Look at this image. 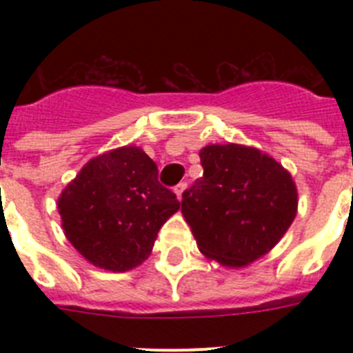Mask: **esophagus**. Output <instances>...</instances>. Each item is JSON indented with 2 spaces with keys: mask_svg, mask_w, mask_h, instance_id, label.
<instances>
[{
  "mask_svg": "<svg viewBox=\"0 0 353 353\" xmlns=\"http://www.w3.org/2000/svg\"><path fill=\"white\" fill-rule=\"evenodd\" d=\"M185 189H187V183L185 182H180L179 185L174 187V194H176V198L182 199V196H183V192H185Z\"/></svg>",
  "mask_w": 353,
  "mask_h": 353,
  "instance_id": "obj_1",
  "label": "esophagus"
}]
</instances>
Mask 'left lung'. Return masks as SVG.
Wrapping results in <instances>:
<instances>
[{"label": "left lung", "mask_w": 353, "mask_h": 353, "mask_svg": "<svg viewBox=\"0 0 353 353\" xmlns=\"http://www.w3.org/2000/svg\"><path fill=\"white\" fill-rule=\"evenodd\" d=\"M203 176L182 196V214L199 251L228 267L252 263L279 242L297 214L288 171L260 150L208 145Z\"/></svg>", "instance_id": "1"}]
</instances>
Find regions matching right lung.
<instances>
[{
  "mask_svg": "<svg viewBox=\"0 0 353 353\" xmlns=\"http://www.w3.org/2000/svg\"><path fill=\"white\" fill-rule=\"evenodd\" d=\"M159 170L138 146H123L92 161L58 199L65 235L90 263L113 272L148 258L161 226L180 208Z\"/></svg>",
  "mask_w": 353,
  "mask_h": 353,
  "instance_id": "add662e5",
  "label": "right lung"
}]
</instances>
